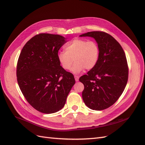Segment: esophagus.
<instances>
[{"label": "esophagus", "mask_w": 145, "mask_h": 145, "mask_svg": "<svg viewBox=\"0 0 145 145\" xmlns=\"http://www.w3.org/2000/svg\"><path fill=\"white\" fill-rule=\"evenodd\" d=\"M74 78H75V80L76 82H78V79H79V77L78 76H74Z\"/></svg>", "instance_id": "34e87169"}]
</instances>
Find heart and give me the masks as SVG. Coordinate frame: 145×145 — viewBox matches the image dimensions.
Returning a JSON list of instances; mask_svg holds the SVG:
<instances>
[{"label":"heart","instance_id":"obj_1","mask_svg":"<svg viewBox=\"0 0 145 145\" xmlns=\"http://www.w3.org/2000/svg\"><path fill=\"white\" fill-rule=\"evenodd\" d=\"M100 54L99 45L94 40L75 39L65 46V51H60L57 57L60 65L65 70L72 69L74 73H78L85 68L93 69L97 65Z\"/></svg>","mask_w":145,"mask_h":145}]
</instances>
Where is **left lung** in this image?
<instances>
[{
    "mask_svg": "<svg viewBox=\"0 0 145 145\" xmlns=\"http://www.w3.org/2000/svg\"><path fill=\"white\" fill-rule=\"evenodd\" d=\"M91 37L100 50L95 67L80 77L84 85L82 98L91 109L103 110L114 104L127 84L128 67L122 47L111 35L103 31H91L80 37Z\"/></svg>",
    "mask_w": 145,
    "mask_h": 145,
    "instance_id": "1",
    "label": "left lung"
}]
</instances>
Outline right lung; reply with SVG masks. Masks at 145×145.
Segmentation results:
<instances>
[{
    "mask_svg": "<svg viewBox=\"0 0 145 145\" xmlns=\"http://www.w3.org/2000/svg\"><path fill=\"white\" fill-rule=\"evenodd\" d=\"M67 41L57 34L41 33L24 45L17 64V80L27 102L38 111L62 109L75 83L73 74L61 67L58 51Z\"/></svg>",
    "mask_w": 145,
    "mask_h": 145,
    "instance_id": "obj_1",
    "label": "right lung"
}]
</instances>
